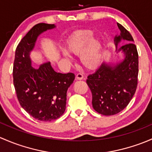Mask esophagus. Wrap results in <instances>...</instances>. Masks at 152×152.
Segmentation results:
<instances>
[{
    "label": "esophagus",
    "instance_id": "1",
    "mask_svg": "<svg viewBox=\"0 0 152 152\" xmlns=\"http://www.w3.org/2000/svg\"><path fill=\"white\" fill-rule=\"evenodd\" d=\"M76 78L77 80H83V75L81 74V73H78L76 75Z\"/></svg>",
    "mask_w": 152,
    "mask_h": 152
}]
</instances>
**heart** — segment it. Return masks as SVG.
I'll use <instances>...</instances> for the list:
<instances>
[{"instance_id":"heart-1","label":"heart","mask_w":152,"mask_h":152,"mask_svg":"<svg viewBox=\"0 0 152 152\" xmlns=\"http://www.w3.org/2000/svg\"><path fill=\"white\" fill-rule=\"evenodd\" d=\"M68 50L72 54L80 56L81 63L88 69L96 68L102 58V42L98 39L94 40L91 33L79 34L72 39L68 44ZM63 55L66 58L71 59L66 50H63Z\"/></svg>"}]
</instances>
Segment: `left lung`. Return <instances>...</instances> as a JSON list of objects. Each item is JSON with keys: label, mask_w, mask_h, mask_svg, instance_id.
Instances as JSON below:
<instances>
[{"label": "left lung", "mask_w": 152, "mask_h": 152, "mask_svg": "<svg viewBox=\"0 0 152 152\" xmlns=\"http://www.w3.org/2000/svg\"><path fill=\"white\" fill-rule=\"evenodd\" d=\"M121 34L114 38L116 51H122L124 58L116 64H102L88 76L86 83L92 94V106L99 113L113 115L123 110L135 93L138 76V53L129 31L117 23ZM121 39L130 41L117 48Z\"/></svg>", "instance_id": "1"}]
</instances>
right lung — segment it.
<instances>
[{
    "instance_id": "1",
    "label": "right lung",
    "mask_w": 152,
    "mask_h": 152,
    "mask_svg": "<svg viewBox=\"0 0 152 152\" xmlns=\"http://www.w3.org/2000/svg\"><path fill=\"white\" fill-rule=\"evenodd\" d=\"M54 24L39 23L34 26L18 44L13 66L14 86L21 107L34 118L50 121L61 116L66 104V92L74 81L73 73L56 72L50 62L34 68L30 53L37 37Z\"/></svg>"
}]
</instances>
